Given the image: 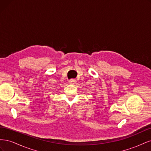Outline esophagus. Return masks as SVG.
<instances>
[{
	"mask_svg": "<svg viewBox=\"0 0 151 151\" xmlns=\"http://www.w3.org/2000/svg\"><path fill=\"white\" fill-rule=\"evenodd\" d=\"M68 83H69L70 84H75L76 83V80L72 79H71V80L68 81Z\"/></svg>",
	"mask_w": 151,
	"mask_h": 151,
	"instance_id": "obj_1",
	"label": "esophagus"
}]
</instances>
